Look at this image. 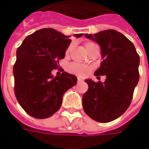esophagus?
Wrapping results in <instances>:
<instances>
[{
    "instance_id": "1",
    "label": "esophagus",
    "mask_w": 149,
    "mask_h": 149,
    "mask_svg": "<svg viewBox=\"0 0 149 149\" xmlns=\"http://www.w3.org/2000/svg\"><path fill=\"white\" fill-rule=\"evenodd\" d=\"M83 80L81 79V78H77V82H81V81H82Z\"/></svg>"
}]
</instances>
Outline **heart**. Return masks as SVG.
Instances as JSON below:
<instances>
[{"instance_id": "heart-1", "label": "heart", "mask_w": 149, "mask_h": 149, "mask_svg": "<svg viewBox=\"0 0 149 149\" xmlns=\"http://www.w3.org/2000/svg\"><path fill=\"white\" fill-rule=\"evenodd\" d=\"M98 46L96 43L93 42V41H88L84 44V48L85 49V51L89 54L91 51H93L94 49L97 48ZM72 49V45H70L68 46L66 51H65V55L68 56L71 52ZM68 71L73 73V74L77 75L80 77H85L88 74V72H90L91 68L90 67H88V66H84V65H79L77 63H72L71 65H69L68 66Z\"/></svg>"}]
</instances>
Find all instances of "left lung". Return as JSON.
<instances>
[{
    "instance_id": "left-lung-1",
    "label": "left lung",
    "mask_w": 149,
    "mask_h": 149,
    "mask_svg": "<svg viewBox=\"0 0 149 149\" xmlns=\"http://www.w3.org/2000/svg\"><path fill=\"white\" fill-rule=\"evenodd\" d=\"M85 37L100 45L103 61L94 75L106 79L104 83L85 80L88 89L83 95V109L94 120L107 123L120 116L131 104L140 78V56L133 44L117 31L108 29Z\"/></svg>"
}]
</instances>
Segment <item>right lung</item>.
Here are the masks:
<instances>
[{
  "instance_id": "right-lung-1",
  "label": "right lung",
  "mask_w": 149,
  "mask_h": 149,
  "mask_svg": "<svg viewBox=\"0 0 149 149\" xmlns=\"http://www.w3.org/2000/svg\"><path fill=\"white\" fill-rule=\"evenodd\" d=\"M70 42L68 36L53 29H42L26 37L18 47L13 66L15 96L34 118H48L57 112L63 95L77 84L74 75L63 72L54 77L51 73L59 67Z\"/></svg>"
}]
</instances>
